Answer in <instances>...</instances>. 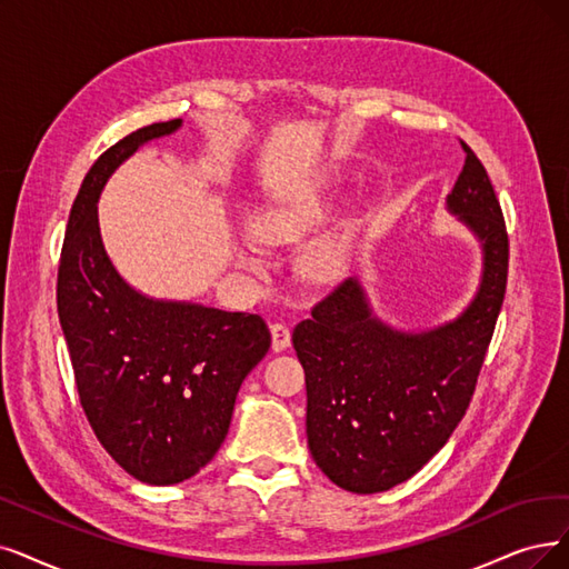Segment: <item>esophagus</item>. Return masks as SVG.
<instances>
[{
    "instance_id": "obj_1",
    "label": "esophagus",
    "mask_w": 569,
    "mask_h": 569,
    "mask_svg": "<svg viewBox=\"0 0 569 569\" xmlns=\"http://www.w3.org/2000/svg\"><path fill=\"white\" fill-rule=\"evenodd\" d=\"M270 336H272V352H282L289 348L291 331L287 325H282V322L270 325Z\"/></svg>"
}]
</instances>
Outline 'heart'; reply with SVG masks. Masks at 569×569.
Listing matches in <instances>:
<instances>
[{"mask_svg": "<svg viewBox=\"0 0 569 569\" xmlns=\"http://www.w3.org/2000/svg\"><path fill=\"white\" fill-rule=\"evenodd\" d=\"M327 198L317 181H308L287 196L266 202L249 214V233L261 244H291L303 240L327 219ZM348 261V238L331 236L315 242L301 259V270L310 282L329 284L343 276ZM238 263L242 268H257L259 261L240 252Z\"/></svg>", "mask_w": 569, "mask_h": 569, "instance_id": "obj_1", "label": "heart"}]
</instances>
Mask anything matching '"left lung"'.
Wrapping results in <instances>:
<instances>
[{
    "label": "left lung",
    "instance_id": "8db88e82",
    "mask_svg": "<svg viewBox=\"0 0 569 569\" xmlns=\"http://www.w3.org/2000/svg\"><path fill=\"white\" fill-rule=\"evenodd\" d=\"M465 168L446 206L483 249V276L458 320L397 331L371 315L355 278L315 303L293 329L306 371L312 460L343 490H390L420 471L456 431L476 390L502 310L509 236L483 163L465 142Z\"/></svg>",
    "mask_w": 569,
    "mask_h": 569
}]
</instances>
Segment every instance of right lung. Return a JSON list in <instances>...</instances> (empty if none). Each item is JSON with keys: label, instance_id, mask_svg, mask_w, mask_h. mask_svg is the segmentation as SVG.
<instances>
[{"label": "right lung", "instance_id": "add662e5", "mask_svg": "<svg viewBox=\"0 0 569 569\" xmlns=\"http://www.w3.org/2000/svg\"><path fill=\"white\" fill-rule=\"evenodd\" d=\"M181 119L151 123L109 147L83 177L58 268V317L83 413L134 479H191L221 448L242 380L270 348L259 315L134 291L109 261L98 198L111 172Z\"/></svg>", "mask_w": 569, "mask_h": 569}]
</instances>
